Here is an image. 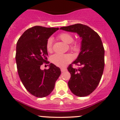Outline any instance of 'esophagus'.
Masks as SVG:
<instances>
[{"label":"esophagus","mask_w":120,"mask_h":120,"mask_svg":"<svg viewBox=\"0 0 120 120\" xmlns=\"http://www.w3.org/2000/svg\"><path fill=\"white\" fill-rule=\"evenodd\" d=\"M66 70V68H61V69H60V71H61L62 73L65 72Z\"/></svg>","instance_id":"obj_1"}]
</instances>
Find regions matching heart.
<instances>
[{
  "mask_svg": "<svg viewBox=\"0 0 120 120\" xmlns=\"http://www.w3.org/2000/svg\"><path fill=\"white\" fill-rule=\"evenodd\" d=\"M60 38L66 44H70L69 47L70 49L75 51H78L80 50L81 45L78 42H73L74 38L73 35L68 33H62L58 35ZM52 38H49L46 43V49L49 52H51L52 51ZM73 57L72 55L70 54H55L52 55L51 57V62L56 66L58 67H65L69 63L73 60Z\"/></svg>",
  "mask_w": 120,
  "mask_h": 120,
  "instance_id": "b5f03b06",
  "label": "heart"
}]
</instances>
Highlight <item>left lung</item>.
<instances>
[{
	"label": "left lung",
	"instance_id": "left-lung-1",
	"mask_svg": "<svg viewBox=\"0 0 120 120\" xmlns=\"http://www.w3.org/2000/svg\"><path fill=\"white\" fill-rule=\"evenodd\" d=\"M60 29L77 33L82 39L81 52L68 68L71 74L68 86L75 96H88L98 85L104 71L105 50L101 38L93 30L84 24H75ZM73 64L81 67L76 69L72 68Z\"/></svg>",
	"mask_w": 120,
	"mask_h": 120
}]
</instances>
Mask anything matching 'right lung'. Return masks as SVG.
I'll return each instance as SVG.
<instances>
[{
  "label": "right lung",
  "mask_w": 120,
  "mask_h": 120,
  "mask_svg": "<svg viewBox=\"0 0 120 120\" xmlns=\"http://www.w3.org/2000/svg\"><path fill=\"white\" fill-rule=\"evenodd\" d=\"M58 29L36 26L25 31L17 42L15 59L19 78L27 90L37 97L49 95L61 73L51 63L49 69L40 68L43 63L49 64L46 43Z\"/></svg>",
  "instance_id": "1"
}]
</instances>
